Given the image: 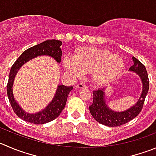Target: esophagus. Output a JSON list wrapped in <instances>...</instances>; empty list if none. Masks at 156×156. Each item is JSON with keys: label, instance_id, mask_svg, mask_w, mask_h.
Wrapping results in <instances>:
<instances>
[{"label": "esophagus", "instance_id": "34e87169", "mask_svg": "<svg viewBox=\"0 0 156 156\" xmlns=\"http://www.w3.org/2000/svg\"><path fill=\"white\" fill-rule=\"evenodd\" d=\"M76 87H77V88H79V89H85V88H87V85L84 83H78L77 84Z\"/></svg>", "mask_w": 156, "mask_h": 156}]
</instances>
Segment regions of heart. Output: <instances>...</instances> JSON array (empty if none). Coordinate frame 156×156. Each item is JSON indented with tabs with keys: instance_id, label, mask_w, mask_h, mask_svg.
<instances>
[{
	"instance_id": "b5f03b06",
	"label": "heart",
	"mask_w": 156,
	"mask_h": 156,
	"mask_svg": "<svg viewBox=\"0 0 156 156\" xmlns=\"http://www.w3.org/2000/svg\"><path fill=\"white\" fill-rule=\"evenodd\" d=\"M66 70L75 78L92 72L96 83L109 82L118 76L124 67L122 57L106 50L89 47L76 52L74 57H66L63 60Z\"/></svg>"
}]
</instances>
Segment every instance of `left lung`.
<instances>
[{"instance_id":"obj_1","label":"left lung","mask_w":156,"mask_h":156,"mask_svg":"<svg viewBox=\"0 0 156 156\" xmlns=\"http://www.w3.org/2000/svg\"><path fill=\"white\" fill-rule=\"evenodd\" d=\"M134 64L131 66L129 70L134 71L139 74L142 81V92L139 101L135 106L126 111L122 112H113L107 107L105 102L104 88H99L93 93V102L90 106V112L93 118L103 125L110 127L119 126L127 123L136 118L143 107L145 99L149 88V80L146 67L136 57H133Z\"/></svg>"}]
</instances>
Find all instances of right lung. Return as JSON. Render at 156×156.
I'll use <instances>...</instances> for the list:
<instances>
[{"instance_id":"right-lung-1","label":"right lung","mask_w":156,"mask_h":156,"mask_svg":"<svg viewBox=\"0 0 156 156\" xmlns=\"http://www.w3.org/2000/svg\"><path fill=\"white\" fill-rule=\"evenodd\" d=\"M61 45V41L57 40H49L44 41L23 51L11 66L7 86V96L14 112L19 118L22 119L24 121L34 124L47 123L49 122L53 121L57 116H59L63 109H64L68 95L73 90V87H66L63 85L59 86L56 95L51 103L46 107L45 109L36 114H28L25 112L16 103L12 92L14 77L17 70L23 63L34 57L41 55H48L53 57L56 61L60 63L61 61L62 57V50L60 48Z\"/></svg>"}]
</instances>
